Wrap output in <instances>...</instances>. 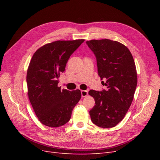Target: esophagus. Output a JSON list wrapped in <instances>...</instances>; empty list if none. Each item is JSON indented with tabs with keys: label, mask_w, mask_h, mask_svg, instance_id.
<instances>
[{
	"label": "esophagus",
	"mask_w": 160,
	"mask_h": 160,
	"mask_svg": "<svg viewBox=\"0 0 160 160\" xmlns=\"http://www.w3.org/2000/svg\"><path fill=\"white\" fill-rule=\"evenodd\" d=\"M81 96L84 98V97H86L87 95H88V91H85V90H82L81 91Z\"/></svg>",
	"instance_id": "34e87169"
}]
</instances>
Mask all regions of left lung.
I'll return each mask as SVG.
<instances>
[{"instance_id": "1", "label": "left lung", "mask_w": 160, "mask_h": 160, "mask_svg": "<svg viewBox=\"0 0 160 160\" xmlns=\"http://www.w3.org/2000/svg\"><path fill=\"white\" fill-rule=\"evenodd\" d=\"M97 60L98 75L106 89L90 90L95 105L89 111L94 124L103 128L115 127L124 118L132 103L138 77L132 53L124 45L109 39L86 42Z\"/></svg>"}]
</instances>
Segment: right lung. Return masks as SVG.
I'll return each mask as SVG.
<instances>
[{"label":"right lung","instance_id":"1","mask_svg":"<svg viewBox=\"0 0 160 160\" xmlns=\"http://www.w3.org/2000/svg\"><path fill=\"white\" fill-rule=\"evenodd\" d=\"M84 41H54L34 53L27 74L28 96L37 117L43 125L57 128L67 123L81 99L79 89L61 90L58 79L65 71L70 56Z\"/></svg>","mask_w":160,"mask_h":160}]
</instances>
